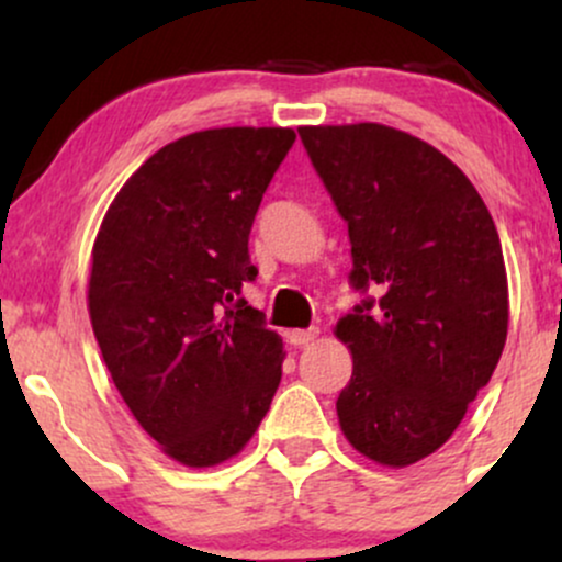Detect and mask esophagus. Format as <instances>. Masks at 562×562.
Segmentation results:
<instances>
[{"mask_svg": "<svg viewBox=\"0 0 562 562\" xmlns=\"http://www.w3.org/2000/svg\"><path fill=\"white\" fill-rule=\"evenodd\" d=\"M317 335H319L317 327H308V330H290L288 333V344L308 346V344H312V340H317Z\"/></svg>", "mask_w": 562, "mask_h": 562, "instance_id": "esophagus-1", "label": "esophagus"}]
</instances>
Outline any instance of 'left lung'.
<instances>
[{"label":"left lung","mask_w":562,"mask_h":562,"mask_svg":"<svg viewBox=\"0 0 562 562\" xmlns=\"http://www.w3.org/2000/svg\"><path fill=\"white\" fill-rule=\"evenodd\" d=\"M299 134L348 224L353 288L380 295L335 325L353 359L340 430L367 460L409 468L449 441L502 357L499 235L473 182L428 142L372 121Z\"/></svg>","instance_id":"8db88e82"}]
</instances>
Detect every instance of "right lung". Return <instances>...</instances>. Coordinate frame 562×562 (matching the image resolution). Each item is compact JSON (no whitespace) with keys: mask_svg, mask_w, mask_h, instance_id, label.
Here are the masks:
<instances>
[{"mask_svg":"<svg viewBox=\"0 0 562 562\" xmlns=\"http://www.w3.org/2000/svg\"><path fill=\"white\" fill-rule=\"evenodd\" d=\"M282 126H224L139 166L92 245L87 306L115 389L187 468L240 454L282 378V338L240 299L263 192L293 147Z\"/></svg>","mask_w":562,"mask_h":562,"instance_id":"1","label":"right lung"}]
</instances>
